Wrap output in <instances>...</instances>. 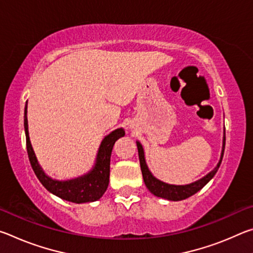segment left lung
<instances>
[{
	"label": "left lung",
	"instance_id": "obj_1",
	"mask_svg": "<svg viewBox=\"0 0 253 253\" xmlns=\"http://www.w3.org/2000/svg\"><path fill=\"white\" fill-rule=\"evenodd\" d=\"M136 144H137V148H138L139 164H140V169H142L143 178H144L145 185H146L149 192L155 196H158V198H162V199H166L169 201H182L190 198V196L195 194L196 192H199L201 188H203L210 181H211L214 175H215V173L217 172L224 154L225 132L223 136V146H222L221 157H220L219 163H217V165L215 166V169H214L212 172H210L208 175H205L204 177L199 179V181L187 184V185H170V184L164 183L160 181V179H157L156 177H154L153 174L151 173V170L148 169L146 161H145L144 149H143L142 144L139 142H136Z\"/></svg>",
	"mask_w": 253,
	"mask_h": 253
}]
</instances>
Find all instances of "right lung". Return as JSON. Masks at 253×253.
I'll return each instance as SVG.
<instances>
[{
  "label": "right lung",
  "mask_w": 253,
  "mask_h": 253,
  "mask_svg": "<svg viewBox=\"0 0 253 253\" xmlns=\"http://www.w3.org/2000/svg\"><path fill=\"white\" fill-rule=\"evenodd\" d=\"M28 104V101H27ZM25 104L24 108V130L25 138H27V151L30 164L37 177L39 178L42 185L51 193L59 196L62 200L69 201L74 203H87L95 202L99 200L108 187L109 172H110V156L113 152L114 144L118 138L125 135L123 128H118L107 135L99 146L96 158V163L90 172L83 175V176L68 179V181H57L45 175L43 169H41L38 162L36 154L33 152L31 142L29 137L28 129V105Z\"/></svg>",
  "instance_id": "right-lung-1"
}]
</instances>
